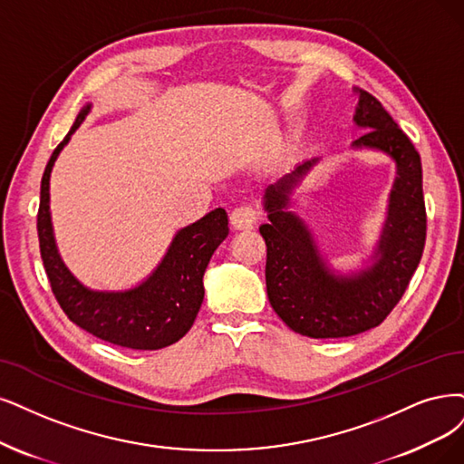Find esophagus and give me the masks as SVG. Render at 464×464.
I'll return each mask as SVG.
<instances>
[{
  "instance_id": "esophagus-1",
  "label": "esophagus",
  "mask_w": 464,
  "mask_h": 464,
  "mask_svg": "<svg viewBox=\"0 0 464 464\" xmlns=\"http://www.w3.org/2000/svg\"><path fill=\"white\" fill-rule=\"evenodd\" d=\"M260 219V210L254 204H238L231 212V226L235 229H250Z\"/></svg>"
}]
</instances>
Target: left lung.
Returning <instances> with one entry per match:
<instances>
[{
    "label": "left lung",
    "mask_w": 464,
    "mask_h": 464,
    "mask_svg": "<svg viewBox=\"0 0 464 464\" xmlns=\"http://www.w3.org/2000/svg\"><path fill=\"white\" fill-rule=\"evenodd\" d=\"M355 124L367 130L355 147L381 149L398 162L379 246L381 260L369 271L353 279L333 277L302 221L283 210L290 188L315 160L304 162L266 191L269 223H264L260 233L267 246V298L288 327L304 336L344 338L379 327L401 300L422 258L426 206L420 154L382 102L363 90H359Z\"/></svg>",
    "instance_id": "obj_1"
}]
</instances>
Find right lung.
I'll return each mask as SVG.
<instances>
[{"label":"right lung","mask_w":464,"mask_h":464,"mask_svg":"<svg viewBox=\"0 0 464 464\" xmlns=\"http://www.w3.org/2000/svg\"><path fill=\"white\" fill-rule=\"evenodd\" d=\"M85 107L74 126L51 154L42 176L38 238L51 290L63 312L80 329L130 350H160L174 344L193 327L204 298L202 276L214 250L227 237V214L216 208L193 226L181 229L159 269L128 293H92L64 267L55 246L49 218V174L61 149L82 124Z\"/></svg>","instance_id":"1"}]
</instances>
